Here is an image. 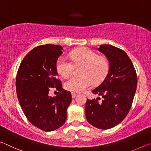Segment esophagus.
<instances>
[{"mask_svg":"<svg viewBox=\"0 0 151 151\" xmlns=\"http://www.w3.org/2000/svg\"><path fill=\"white\" fill-rule=\"evenodd\" d=\"M71 95H72V98L73 99H75V97H76V94H75V93H71Z\"/></svg>","mask_w":151,"mask_h":151,"instance_id":"34e87169","label":"esophagus"}]
</instances>
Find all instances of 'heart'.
<instances>
[{
  "label": "heart",
  "mask_w": 151,
  "mask_h": 151,
  "mask_svg": "<svg viewBox=\"0 0 151 151\" xmlns=\"http://www.w3.org/2000/svg\"><path fill=\"white\" fill-rule=\"evenodd\" d=\"M75 65H83L81 69L82 76H71L65 83L66 90L74 93H81L90 87L93 81L99 84L108 74L109 63L107 58L99 56L88 48H81L73 50L69 55ZM73 64L65 57H60L57 62L58 73L63 77H68L73 70Z\"/></svg>",
  "instance_id": "b5f03b06"
}]
</instances>
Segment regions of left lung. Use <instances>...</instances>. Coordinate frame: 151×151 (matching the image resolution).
Here are the masks:
<instances>
[{
    "label": "left lung",
    "mask_w": 151,
    "mask_h": 151,
    "mask_svg": "<svg viewBox=\"0 0 151 151\" xmlns=\"http://www.w3.org/2000/svg\"><path fill=\"white\" fill-rule=\"evenodd\" d=\"M97 50L106 56L109 70L103 83L92 91L103 99H87L85 115L93 127L109 129L119 124L129 113L136 93L137 76L124 51L110 45H101Z\"/></svg>",
    "instance_id": "obj_1"
}]
</instances>
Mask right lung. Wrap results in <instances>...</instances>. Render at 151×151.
Here are the masks:
<instances>
[{"mask_svg": "<svg viewBox=\"0 0 151 151\" xmlns=\"http://www.w3.org/2000/svg\"><path fill=\"white\" fill-rule=\"evenodd\" d=\"M60 45H45L33 48L20 63L16 78L18 99L25 116L36 127L50 132L65 124L70 93L62 88L57 62L63 54ZM56 88L60 94H48Z\"/></svg>", "mask_w": 151, "mask_h": 151, "instance_id": "1", "label": "right lung"}]
</instances>
